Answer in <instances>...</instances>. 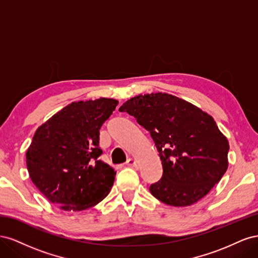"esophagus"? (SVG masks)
Wrapping results in <instances>:
<instances>
[{"instance_id": "esophagus-1", "label": "esophagus", "mask_w": 258, "mask_h": 258, "mask_svg": "<svg viewBox=\"0 0 258 258\" xmlns=\"http://www.w3.org/2000/svg\"><path fill=\"white\" fill-rule=\"evenodd\" d=\"M126 165H127L128 167H131V168H138V162H137L136 159H134V158H129V159L127 160V162H126Z\"/></svg>"}]
</instances>
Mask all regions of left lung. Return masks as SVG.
<instances>
[{
	"mask_svg": "<svg viewBox=\"0 0 258 258\" xmlns=\"http://www.w3.org/2000/svg\"><path fill=\"white\" fill-rule=\"evenodd\" d=\"M119 112L150 132L162 163V176L150 186L155 198L187 207L204 198L228 168L229 144L213 117L168 93L131 98Z\"/></svg>",
	"mask_w": 258,
	"mask_h": 258,
	"instance_id": "obj_1",
	"label": "left lung"
}]
</instances>
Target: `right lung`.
I'll list each match as a JSON object with an SVG mask.
<instances>
[{
	"label": "right lung",
	"mask_w": 258,
	"mask_h": 258,
	"mask_svg": "<svg viewBox=\"0 0 258 258\" xmlns=\"http://www.w3.org/2000/svg\"><path fill=\"white\" fill-rule=\"evenodd\" d=\"M117 104L107 98L72 102L35 131L27 152L29 174L60 209L83 211L110 192L116 172L99 159V135Z\"/></svg>",
	"instance_id": "add662e5"
}]
</instances>
